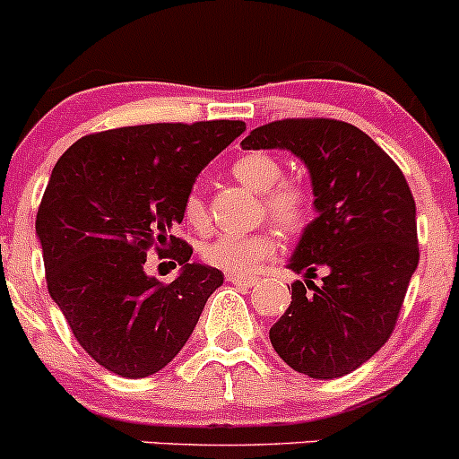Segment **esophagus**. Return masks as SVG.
<instances>
[{"label": "esophagus", "instance_id": "obj_1", "mask_svg": "<svg viewBox=\"0 0 459 459\" xmlns=\"http://www.w3.org/2000/svg\"><path fill=\"white\" fill-rule=\"evenodd\" d=\"M226 280H229L230 284H238V287H253V284L257 282V278H247V275H226Z\"/></svg>", "mask_w": 459, "mask_h": 459}]
</instances>
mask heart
Instances as JSON below:
<instances>
[{
    "mask_svg": "<svg viewBox=\"0 0 459 459\" xmlns=\"http://www.w3.org/2000/svg\"><path fill=\"white\" fill-rule=\"evenodd\" d=\"M235 179L257 190L262 197V212L280 229L300 230L314 211L311 190L298 179H282V163L269 152H247L233 161ZM184 217L195 229L206 226V206L197 193L184 199ZM278 247L273 229H257L253 233H220L202 244L199 255L212 269L233 275H248L260 262L269 260Z\"/></svg>",
    "mask_w": 459,
    "mask_h": 459,
    "instance_id": "obj_1",
    "label": "heart"
}]
</instances>
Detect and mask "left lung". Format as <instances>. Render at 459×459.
<instances>
[{
	"label": "left lung",
	"instance_id": "1",
	"mask_svg": "<svg viewBox=\"0 0 459 459\" xmlns=\"http://www.w3.org/2000/svg\"><path fill=\"white\" fill-rule=\"evenodd\" d=\"M242 148L300 157L318 211L289 262L307 280L291 284V305L269 329L271 345L311 379L350 375L394 332L420 262L406 177L366 132L333 118L266 123ZM318 270L324 282L314 285Z\"/></svg>",
	"mask_w": 459,
	"mask_h": 459
}]
</instances>
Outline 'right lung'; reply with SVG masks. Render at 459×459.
Returning <instances> with one entry per match:
<instances>
[{
  "label": "right lung",
  "instance_id": "right-lung-1",
  "mask_svg": "<svg viewBox=\"0 0 459 459\" xmlns=\"http://www.w3.org/2000/svg\"><path fill=\"white\" fill-rule=\"evenodd\" d=\"M244 130L242 121L117 127L57 159L35 230L48 293L98 366L143 379L190 338L224 273L190 262L193 247L172 230L202 168ZM148 250L181 264L180 278L150 279Z\"/></svg>",
  "mask_w": 459,
  "mask_h": 459
}]
</instances>
